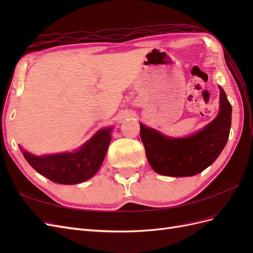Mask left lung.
Masks as SVG:
<instances>
[{"label":"left lung","mask_w":253,"mask_h":253,"mask_svg":"<svg viewBox=\"0 0 253 253\" xmlns=\"http://www.w3.org/2000/svg\"><path fill=\"white\" fill-rule=\"evenodd\" d=\"M219 87L217 116L194 134L174 138L140 124V137L152 169L172 177L193 176L203 172L219 156L231 127L232 108L223 87Z\"/></svg>","instance_id":"1"}]
</instances>
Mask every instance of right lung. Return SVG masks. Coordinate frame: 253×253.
<instances>
[{"mask_svg": "<svg viewBox=\"0 0 253 253\" xmlns=\"http://www.w3.org/2000/svg\"><path fill=\"white\" fill-rule=\"evenodd\" d=\"M113 127L99 129L85 143L74 152L37 156L20 150L27 163L49 180L62 185H76L85 181L100 169L111 142Z\"/></svg>", "mask_w": 253, "mask_h": 253, "instance_id": "obj_1", "label": "right lung"}]
</instances>
